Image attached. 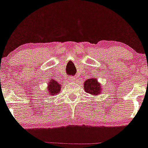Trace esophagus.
Returning a JSON list of instances; mask_svg holds the SVG:
<instances>
[{
    "instance_id": "1",
    "label": "esophagus",
    "mask_w": 148,
    "mask_h": 148,
    "mask_svg": "<svg viewBox=\"0 0 148 148\" xmlns=\"http://www.w3.org/2000/svg\"><path fill=\"white\" fill-rule=\"evenodd\" d=\"M69 81H75V78H74V76H69Z\"/></svg>"
}]
</instances>
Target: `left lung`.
Listing matches in <instances>:
<instances>
[{
    "label": "left lung",
    "instance_id": "obj_1",
    "mask_svg": "<svg viewBox=\"0 0 148 148\" xmlns=\"http://www.w3.org/2000/svg\"><path fill=\"white\" fill-rule=\"evenodd\" d=\"M84 89L87 93L91 95H99L101 92V87L96 79H90L86 80L84 83Z\"/></svg>",
    "mask_w": 148,
    "mask_h": 148
}]
</instances>
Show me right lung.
Here are the masks:
<instances>
[{
	"mask_svg": "<svg viewBox=\"0 0 148 148\" xmlns=\"http://www.w3.org/2000/svg\"><path fill=\"white\" fill-rule=\"evenodd\" d=\"M60 85L58 84L57 81L51 80L49 82L48 86V92L49 95H55L57 93L60 92Z\"/></svg>",
	"mask_w": 148,
	"mask_h": 148,
	"instance_id": "add662e5",
	"label": "right lung"
}]
</instances>
